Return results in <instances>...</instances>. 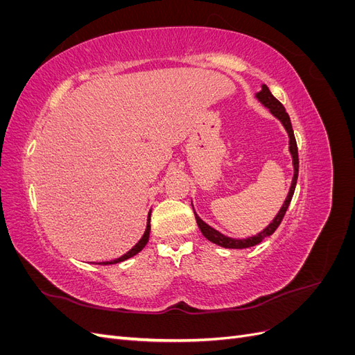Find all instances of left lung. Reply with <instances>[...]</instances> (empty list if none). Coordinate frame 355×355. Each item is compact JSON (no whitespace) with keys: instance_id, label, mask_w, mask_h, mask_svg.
<instances>
[{"instance_id":"1","label":"left lung","mask_w":355,"mask_h":355,"mask_svg":"<svg viewBox=\"0 0 355 355\" xmlns=\"http://www.w3.org/2000/svg\"><path fill=\"white\" fill-rule=\"evenodd\" d=\"M257 99H259L266 108H270V111L280 120L284 125V128L288 133V137H290V154H292L293 157V167H295V175H293V180H292V187H290V191H288V196L283 204V207L280 209V211H278V214L275 216V219L268 225V227L259 232L257 235H254V237H250V239H245V240H235V239H230V237H225L223 234H220L219 231L213 230L211 227H209V225L206 222H202L197 214H196V220H197V225L198 228L201 230L202 235L206 237L209 241L218 244V245H222V247H227V249H247V247H252V245H256L259 244L263 239L270 237V235H272L275 232V230L280 227V223L284 218V214L287 211V207L290 201H292V197L295 194V188H296V182H297V173H299V157H297V145H296V139H295V133H293V128H292V123H290V116L286 112L284 106L282 105L280 101H277L272 93L270 92V89L266 87V85L263 84L262 85V92L257 93ZM194 209V207H192ZM196 213V211H194Z\"/></svg>"}]
</instances>
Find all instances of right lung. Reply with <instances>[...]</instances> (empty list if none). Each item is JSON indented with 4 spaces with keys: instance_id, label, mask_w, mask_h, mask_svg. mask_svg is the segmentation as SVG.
<instances>
[{
    "instance_id": "add662e5",
    "label": "right lung",
    "mask_w": 355,
    "mask_h": 355,
    "mask_svg": "<svg viewBox=\"0 0 355 355\" xmlns=\"http://www.w3.org/2000/svg\"><path fill=\"white\" fill-rule=\"evenodd\" d=\"M149 216H151V214H149ZM149 231H151V223H149V218H148V225H146V231H145V234H144V237L139 240V243L133 247L132 250H128L125 254H123L121 257H118V259H115V261H110V262H102V265H112V263H118V262H123V261H125V259H128V257H132V256H135V254H137L139 252H141L144 247L146 245V243H148V240H149Z\"/></svg>"
}]
</instances>
